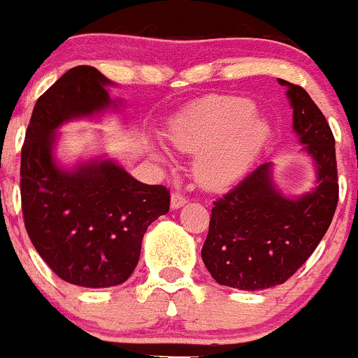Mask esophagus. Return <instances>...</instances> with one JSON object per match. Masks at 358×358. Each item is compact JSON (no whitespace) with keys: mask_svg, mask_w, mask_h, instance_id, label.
I'll return each instance as SVG.
<instances>
[{"mask_svg":"<svg viewBox=\"0 0 358 358\" xmlns=\"http://www.w3.org/2000/svg\"><path fill=\"white\" fill-rule=\"evenodd\" d=\"M187 199L182 196V194H173L171 196V209H180L183 204H185Z\"/></svg>","mask_w":358,"mask_h":358,"instance_id":"34e87169","label":"esophagus"}]
</instances>
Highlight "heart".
Returning a JSON list of instances; mask_svg holds the SVG:
<instances>
[{
	"label": "heart",
	"instance_id": "heart-1",
	"mask_svg": "<svg viewBox=\"0 0 358 358\" xmlns=\"http://www.w3.org/2000/svg\"><path fill=\"white\" fill-rule=\"evenodd\" d=\"M243 96H211L183 112L169 131L173 145L197 152L194 173L208 189L241 182L265 149L270 126Z\"/></svg>",
	"mask_w": 358,
	"mask_h": 358
}]
</instances>
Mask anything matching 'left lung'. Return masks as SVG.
<instances>
[{
	"label": "left lung",
	"mask_w": 358,
	"mask_h": 358,
	"mask_svg": "<svg viewBox=\"0 0 358 358\" xmlns=\"http://www.w3.org/2000/svg\"><path fill=\"white\" fill-rule=\"evenodd\" d=\"M286 86L292 129L312 159L315 185L286 196L265 162L215 202L201 256L213 279L241 291L284 284L310 258L327 232L338 204L334 136L326 117L301 86Z\"/></svg>",
	"instance_id": "8db88e82"
}]
</instances>
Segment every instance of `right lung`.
I'll use <instances>...</instances> for the list:
<instances>
[{
	"instance_id": "add662e5",
	"label": "right lung",
	"mask_w": 358,
	"mask_h": 358,
	"mask_svg": "<svg viewBox=\"0 0 358 358\" xmlns=\"http://www.w3.org/2000/svg\"><path fill=\"white\" fill-rule=\"evenodd\" d=\"M114 86L95 67H72L36 102L20 159V196L32 246L62 280L119 286L140 259L143 234L169 211V192L145 185L103 154L74 166L55 156L59 128L115 110Z\"/></svg>"
}]
</instances>
